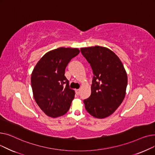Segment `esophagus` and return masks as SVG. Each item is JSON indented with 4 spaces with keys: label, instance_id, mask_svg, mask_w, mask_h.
<instances>
[{
    "label": "esophagus",
    "instance_id": "34e87169",
    "mask_svg": "<svg viewBox=\"0 0 155 155\" xmlns=\"http://www.w3.org/2000/svg\"><path fill=\"white\" fill-rule=\"evenodd\" d=\"M75 93L77 95H78L80 94V90H79V89H77V90H75Z\"/></svg>",
    "mask_w": 155,
    "mask_h": 155
}]
</instances>
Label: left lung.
<instances>
[{
    "label": "left lung",
    "mask_w": 155,
    "mask_h": 155,
    "mask_svg": "<svg viewBox=\"0 0 155 155\" xmlns=\"http://www.w3.org/2000/svg\"><path fill=\"white\" fill-rule=\"evenodd\" d=\"M94 74L91 95L84 101L87 111L96 118L109 116L123 102L127 85V73L118 56L109 49L95 46L82 48Z\"/></svg>",
    "instance_id": "obj_1"
}]
</instances>
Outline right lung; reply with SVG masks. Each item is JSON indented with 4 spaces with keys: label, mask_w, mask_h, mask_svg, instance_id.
Instances as JSON below:
<instances>
[{
    "label": "right lung",
    "mask_w": 155,
    "mask_h": 155,
    "mask_svg": "<svg viewBox=\"0 0 155 155\" xmlns=\"http://www.w3.org/2000/svg\"><path fill=\"white\" fill-rule=\"evenodd\" d=\"M78 49L59 48L46 53L31 75V87L36 102L46 114L57 117L66 114L74 99L64 71Z\"/></svg>",
    "instance_id": "obj_1"
}]
</instances>
